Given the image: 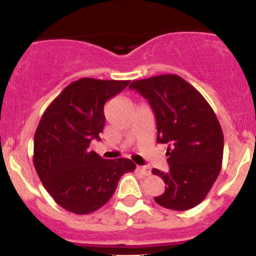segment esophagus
<instances>
[{
	"mask_svg": "<svg viewBox=\"0 0 256 256\" xmlns=\"http://www.w3.org/2000/svg\"><path fill=\"white\" fill-rule=\"evenodd\" d=\"M137 171L143 176H150V173H152L150 168H149V167H146V166H138Z\"/></svg>",
	"mask_w": 256,
	"mask_h": 256,
	"instance_id": "esophagus-1",
	"label": "esophagus"
}]
</instances>
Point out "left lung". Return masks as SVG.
<instances>
[{
	"mask_svg": "<svg viewBox=\"0 0 256 256\" xmlns=\"http://www.w3.org/2000/svg\"><path fill=\"white\" fill-rule=\"evenodd\" d=\"M128 88L149 102L156 120L158 143L168 144L170 170L152 171L166 184L155 202L173 210L201 204L218 178L224 152V134L212 107L177 74L134 80Z\"/></svg>",
	"mask_w": 256,
	"mask_h": 256,
	"instance_id": "1",
	"label": "left lung"
}]
</instances>
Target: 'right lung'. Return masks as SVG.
<instances>
[{
    "instance_id": "1",
    "label": "right lung",
    "mask_w": 256,
    "mask_h": 256,
    "mask_svg": "<svg viewBox=\"0 0 256 256\" xmlns=\"http://www.w3.org/2000/svg\"><path fill=\"white\" fill-rule=\"evenodd\" d=\"M130 80L82 78L49 104L34 134V165L49 195L74 214H89L107 204L120 177L136 165L130 158L104 160L89 152L104 126V104Z\"/></svg>"
}]
</instances>
